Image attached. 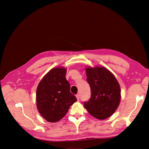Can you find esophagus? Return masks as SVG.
<instances>
[{
  "mask_svg": "<svg viewBox=\"0 0 149 149\" xmlns=\"http://www.w3.org/2000/svg\"><path fill=\"white\" fill-rule=\"evenodd\" d=\"M76 97H77V99L78 100H79V99H80V95H79V94L76 95Z\"/></svg>",
  "mask_w": 149,
  "mask_h": 149,
  "instance_id": "esophagus-1",
  "label": "esophagus"
}]
</instances>
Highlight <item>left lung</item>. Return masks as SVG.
Masks as SVG:
<instances>
[{
    "label": "left lung",
    "instance_id": "8db88e82",
    "mask_svg": "<svg viewBox=\"0 0 149 149\" xmlns=\"http://www.w3.org/2000/svg\"><path fill=\"white\" fill-rule=\"evenodd\" d=\"M87 81L91 97L84 107L91 115L99 120L112 116L119 106L120 87L114 75L105 68H87Z\"/></svg>",
    "mask_w": 149,
    "mask_h": 149
}]
</instances>
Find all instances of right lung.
<instances>
[{
  "instance_id": "add662e5",
  "label": "right lung",
  "mask_w": 149,
  "mask_h": 149,
  "mask_svg": "<svg viewBox=\"0 0 149 149\" xmlns=\"http://www.w3.org/2000/svg\"><path fill=\"white\" fill-rule=\"evenodd\" d=\"M66 70L54 68L47 73L37 87V107L40 114L49 122H56L66 114L70 107L76 101L70 92L65 79Z\"/></svg>"
}]
</instances>
